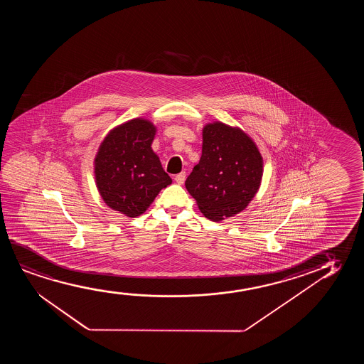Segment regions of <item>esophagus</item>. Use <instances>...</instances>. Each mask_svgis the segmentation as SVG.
<instances>
[{"mask_svg": "<svg viewBox=\"0 0 364 364\" xmlns=\"http://www.w3.org/2000/svg\"><path fill=\"white\" fill-rule=\"evenodd\" d=\"M185 178H186V174H185V171H181L178 175H175V181L178 183V184H183L185 181Z\"/></svg>", "mask_w": 364, "mask_h": 364, "instance_id": "obj_1", "label": "esophagus"}]
</instances>
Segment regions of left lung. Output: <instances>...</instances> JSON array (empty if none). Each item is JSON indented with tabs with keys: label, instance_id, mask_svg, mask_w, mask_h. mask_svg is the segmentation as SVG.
<instances>
[{
	"label": "left lung",
	"instance_id": "1",
	"mask_svg": "<svg viewBox=\"0 0 364 364\" xmlns=\"http://www.w3.org/2000/svg\"><path fill=\"white\" fill-rule=\"evenodd\" d=\"M262 158L254 141L224 123L203 130V153L185 181L208 219L221 221L239 214L257 193Z\"/></svg>",
	"mask_w": 364,
	"mask_h": 364
}]
</instances>
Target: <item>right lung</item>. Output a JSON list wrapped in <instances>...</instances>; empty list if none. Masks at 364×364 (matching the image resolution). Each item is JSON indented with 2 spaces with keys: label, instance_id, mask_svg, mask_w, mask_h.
Masks as SVG:
<instances>
[{
  "label": "right lung",
  "instance_id": "obj_1",
  "mask_svg": "<svg viewBox=\"0 0 364 364\" xmlns=\"http://www.w3.org/2000/svg\"><path fill=\"white\" fill-rule=\"evenodd\" d=\"M154 135L148 120H129L105 136L95 158V180L105 204L129 218L143 214L171 184L151 149Z\"/></svg>",
  "mask_w": 364,
  "mask_h": 364
}]
</instances>
